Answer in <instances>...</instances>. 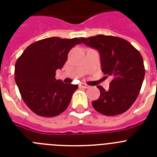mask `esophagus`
<instances>
[{"label": "esophagus", "instance_id": "esophagus-1", "mask_svg": "<svg viewBox=\"0 0 157 157\" xmlns=\"http://www.w3.org/2000/svg\"><path fill=\"white\" fill-rule=\"evenodd\" d=\"M79 86L82 87V88H84V89H88V88H90V87L89 85L86 84V83H80Z\"/></svg>", "mask_w": 157, "mask_h": 157}]
</instances>
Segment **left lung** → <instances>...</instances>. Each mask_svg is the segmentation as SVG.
I'll use <instances>...</instances> for the list:
<instances>
[{
  "mask_svg": "<svg viewBox=\"0 0 157 157\" xmlns=\"http://www.w3.org/2000/svg\"><path fill=\"white\" fill-rule=\"evenodd\" d=\"M81 40L99 51L101 71L106 77L112 78L109 90L98 86L101 95L92 102L94 109L105 116L127 112L138 98L145 77L143 58L139 51L127 40L115 36L99 34Z\"/></svg>",
  "mask_w": 157,
  "mask_h": 157,
  "instance_id": "1",
  "label": "left lung"
}]
</instances>
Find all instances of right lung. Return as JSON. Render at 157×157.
Listing matches in <instances>:
<instances>
[{
	"label": "right lung",
	"mask_w": 157,
	"mask_h": 157,
	"mask_svg": "<svg viewBox=\"0 0 157 157\" xmlns=\"http://www.w3.org/2000/svg\"><path fill=\"white\" fill-rule=\"evenodd\" d=\"M81 37H52L32 43L16 60L15 80L25 104L35 114L53 117L68 107L77 85L56 80L70 49L81 44Z\"/></svg>",
	"instance_id": "obj_1"
}]
</instances>
